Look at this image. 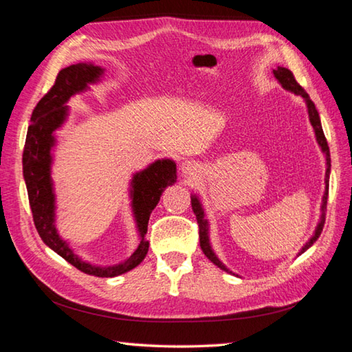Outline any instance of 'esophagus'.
Returning <instances> with one entry per match:
<instances>
[{
  "label": "esophagus",
  "mask_w": 352,
  "mask_h": 352,
  "mask_svg": "<svg viewBox=\"0 0 352 352\" xmlns=\"http://www.w3.org/2000/svg\"><path fill=\"white\" fill-rule=\"evenodd\" d=\"M182 169H183L184 174H188V175H194V174H195V170H197V166H195L194 163H190V162H184V163H183V166H182Z\"/></svg>",
  "instance_id": "obj_1"
}]
</instances>
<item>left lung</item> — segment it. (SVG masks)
I'll use <instances>...</instances> for the list:
<instances>
[{
  "label": "left lung",
  "instance_id": "1",
  "mask_svg": "<svg viewBox=\"0 0 352 352\" xmlns=\"http://www.w3.org/2000/svg\"><path fill=\"white\" fill-rule=\"evenodd\" d=\"M272 72H274V76H276V78L280 81V85H282L285 89H287V91H291V92L297 94V95H302V97L306 100V106H308L309 120H311L312 127H314V131H316L317 142H318V144L322 146L323 154L327 155V166H328V168H327V178H329V169H331L329 146H328L327 138H324V133H323V129H322V123H320V117H318V112H317V109H316L314 103H312L311 98H309V95L306 94L305 89L298 85L297 80H296V76H294V74L291 72L289 69H286V67H277L276 70H272ZM327 182H328V180H327ZM327 188H328V183H327ZM327 200H328V192L324 194V197H323V204H322L323 214H322V220H320V223H318V226H317V229H316L314 237H312L308 243H306V246L302 249V252H305L306 249H308L309 246L314 245V241H316L318 237H320V234H322V231H323V225H324V210H327V203H328ZM190 203H192V210H194V214H195V217H197L198 235H200V246H201V251L204 252V255H206V257H208L210 261H212L214 265L221 267V270L228 271L226 267H225V265H223L221 261H220L219 258H217V255L214 254L212 249H210L209 239H208V221L204 220V215H203V209H201L200 201H198L195 197H192V198H190Z\"/></svg>",
  "mask_w": 352,
  "mask_h": 352
}]
</instances>
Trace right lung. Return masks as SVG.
Segmentation results:
<instances>
[{"label":"right lung","mask_w":352,"mask_h":352,"mask_svg":"<svg viewBox=\"0 0 352 352\" xmlns=\"http://www.w3.org/2000/svg\"><path fill=\"white\" fill-rule=\"evenodd\" d=\"M101 74H103V69L87 65V63L72 65L60 70L54 86L38 101L32 112V123L28 129L23 152V174L25 186H28L32 217H34L35 228L41 240L78 271L95 277H115L133 270L142 263L148 254L149 241L146 240L144 235L148 232L149 215L158 204L160 195L164 188L177 182V170L175 163L170 160H158L148 169L138 172L133 177L132 208L140 234H142V241H140L137 251L124 263L109 267L92 266L80 260L78 255L70 251L66 241L60 239L54 225L55 200L52 182H50V160H52L50 148L54 146L52 132L56 127H60L66 118V101L74 94L86 89L87 82L97 81Z\"/></svg>","instance_id":"right-lung-1"}]
</instances>
